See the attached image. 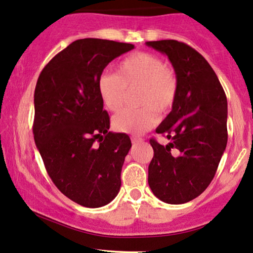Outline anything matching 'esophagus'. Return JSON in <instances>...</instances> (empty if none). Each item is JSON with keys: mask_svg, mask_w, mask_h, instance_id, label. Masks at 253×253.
<instances>
[{"mask_svg": "<svg viewBox=\"0 0 253 253\" xmlns=\"http://www.w3.org/2000/svg\"><path fill=\"white\" fill-rule=\"evenodd\" d=\"M142 141H143L142 137H138V136H132L131 137L132 144H137V143H139V142H142Z\"/></svg>", "mask_w": 253, "mask_h": 253, "instance_id": "obj_1", "label": "esophagus"}]
</instances>
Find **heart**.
Masks as SVG:
<instances>
[{
  "label": "heart",
  "mask_w": 253,
  "mask_h": 253,
  "mask_svg": "<svg viewBox=\"0 0 253 253\" xmlns=\"http://www.w3.org/2000/svg\"><path fill=\"white\" fill-rule=\"evenodd\" d=\"M98 95L108 110L116 112L123 108L127 92L137 90L136 104L112 118L118 132L141 135L156 126L158 114L172 108L178 93V76L172 65L163 63L152 52H135L116 65L115 75H102L97 82Z\"/></svg>",
  "instance_id": "b5f03b06"
}]
</instances>
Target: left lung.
Returning a JSON list of instances; mask_svg holds the SVG:
<instances>
[{
	"instance_id": "obj_1",
	"label": "left lung",
	"mask_w": 253,
	"mask_h": 253,
	"mask_svg": "<svg viewBox=\"0 0 253 253\" xmlns=\"http://www.w3.org/2000/svg\"><path fill=\"white\" fill-rule=\"evenodd\" d=\"M146 45L167 55L178 76L172 110L156 129L171 142L162 145L150 139L149 186L161 201L183 204L208 188L225 151L226 96L211 65L190 45L174 40Z\"/></svg>"
}]
</instances>
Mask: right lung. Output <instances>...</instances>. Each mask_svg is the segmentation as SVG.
<instances>
[{
	"label": "right lung",
	"instance_id": "1",
	"mask_svg": "<svg viewBox=\"0 0 253 253\" xmlns=\"http://www.w3.org/2000/svg\"><path fill=\"white\" fill-rule=\"evenodd\" d=\"M133 48L109 40H77L51 58L37 80L34 139L57 189L82 207L101 208L120 191L131 141L109 131L97 82L112 60Z\"/></svg>",
	"mask_w": 253,
	"mask_h": 253
}]
</instances>
